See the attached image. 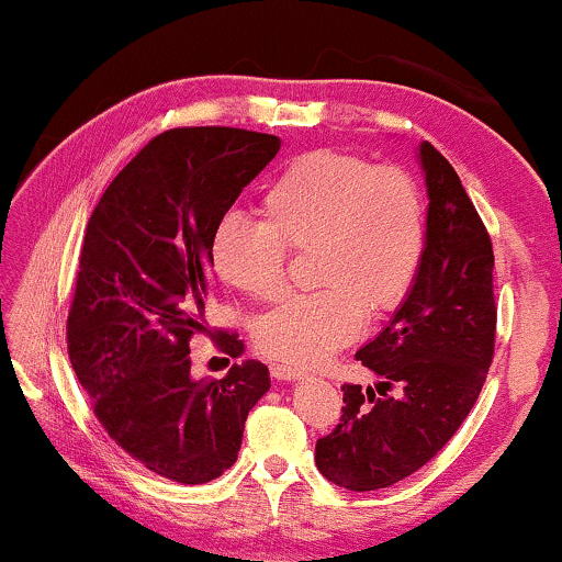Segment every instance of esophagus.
Here are the masks:
<instances>
[{"label":"esophagus","mask_w":562,"mask_h":562,"mask_svg":"<svg viewBox=\"0 0 562 562\" xmlns=\"http://www.w3.org/2000/svg\"><path fill=\"white\" fill-rule=\"evenodd\" d=\"M271 375L276 381H299V379H304V371L302 368H294V366H283V363H276L273 368H271Z\"/></svg>","instance_id":"obj_1"}]
</instances>
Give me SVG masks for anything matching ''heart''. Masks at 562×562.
<instances>
[{
    "instance_id": "1",
    "label": "heart",
    "mask_w": 562,
    "mask_h": 562,
    "mask_svg": "<svg viewBox=\"0 0 562 562\" xmlns=\"http://www.w3.org/2000/svg\"><path fill=\"white\" fill-rule=\"evenodd\" d=\"M263 222L225 214L210 258L227 286L271 302L286 286V250H312L319 291L286 299L258 325L260 350L299 368L322 366L356 340L368 317L398 310L427 252V210L402 168L342 150H314L276 173L260 199Z\"/></svg>"
}]
</instances>
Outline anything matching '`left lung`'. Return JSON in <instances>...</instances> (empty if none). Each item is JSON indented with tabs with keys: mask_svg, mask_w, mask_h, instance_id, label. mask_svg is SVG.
Here are the masks:
<instances>
[{
	"mask_svg": "<svg viewBox=\"0 0 562 562\" xmlns=\"http://www.w3.org/2000/svg\"><path fill=\"white\" fill-rule=\"evenodd\" d=\"M427 252L389 325L356 352L371 386L345 383L342 417L314 463L335 486L375 491L419 471L471 412L494 358V250L456 168L417 145Z\"/></svg>",
	"mask_w": 562,
	"mask_h": 562,
	"instance_id": "obj_1",
	"label": "left lung"
}]
</instances>
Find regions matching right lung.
Wrapping results in <instances>:
<instances>
[{
    "label": "right lung",
    "instance_id": "obj_1",
    "mask_svg": "<svg viewBox=\"0 0 562 562\" xmlns=\"http://www.w3.org/2000/svg\"><path fill=\"white\" fill-rule=\"evenodd\" d=\"M279 148L276 135L250 130H168L122 168L87 225L68 312L71 366L112 440L176 483L220 479L271 389L258 360L196 381L189 340L206 333L212 229ZM222 342L243 356L237 335Z\"/></svg>",
    "mask_w": 562,
    "mask_h": 562
}]
</instances>
